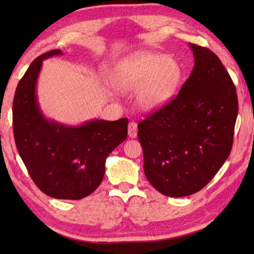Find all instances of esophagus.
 I'll use <instances>...</instances> for the list:
<instances>
[{"instance_id": "34e87169", "label": "esophagus", "mask_w": 254, "mask_h": 254, "mask_svg": "<svg viewBox=\"0 0 254 254\" xmlns=\"http://www.w3.org/2000/svg\"><path fill=\"white\" fill-rule=\"evenodd\" d=\"M127 133H128V136L130 137H136L137 135V126L134 121H131L128 123L127 126Z\"/></svg>"}]
</instances>
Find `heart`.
Returning <instances> with one entry per match:
<instances>
[{"mask_svg":"<svg viewBox=\"0 0 254 254\" xmlns=\"http://www.w3.org/2000/svg\"><path fill=\"white\" fill-rule=\"evenodd\" d=\"M179 78L180 68L174 58L141 51L120 64L113 75V83L124 93L137 91V106L143 111H153L169 100Z\"/></svg>","mask_w":254,"mask_h":254,"instance_id":"1","label":"heart"}]
</instances>
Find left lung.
<instances>
[{"label": "left lung", "instance_id": "obj_1", "mask_svg": "<svg viewBox=\"0 0 254 254\" xmlns=\"http://www.w3.org/2000/svg\"><path fill=\"white\" fill-rule=\"evenodd\" d=\"M195 65L178 95L137 124L144 174L169 197L199 191L229 158L238 95L220 58L190 44Z\"/></svg>", "mask_w": 254, "mask_h": 254}]
</instances>
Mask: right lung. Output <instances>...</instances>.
Returning <instances> with one entry per match:
<instances>
[{
    "label": "right lung",
    "instance_id": "right-lung-1",
    "mask_svg": "<svg viewBox=\"0 0 254 254\" xmlns=\"http://www.w3.org/2000/svg\"><path fill=\"white\" fill-rule=\"evenodd\" d=\"M55 49L39 56L20 79L13 100V134L30 177L46 195L81 199L100 186L109 154L127 139V119L93 120L67 127L47 120L38 104L36 85L42 60L62 55Z\"/></svg>",
    "mask_w": 254,
    "mask_h": 254
}]
</instances>
